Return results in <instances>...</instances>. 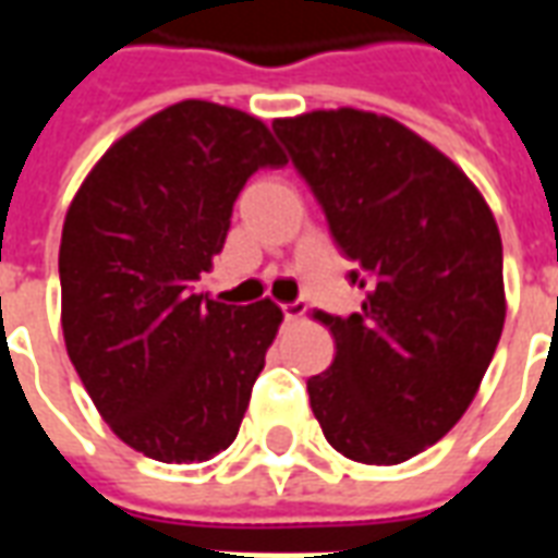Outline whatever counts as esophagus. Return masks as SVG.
Masks as SVG:
<instances>
[{"mask_svg": "<svg viewBox=\"0 0 558 558\" xmlns=\"http://www.w3.org/2000/svg\"><path fill=\"white\" fill-rule=\"evenodd\" d=\"M280 311H283V319H302L304 311H307V304H304V302H290V304H283Z\"/></svg>", "mask_w": 558, "mask_h": 558, "instance_id": "obj_1", "label": "esophagus"}]
</instances>
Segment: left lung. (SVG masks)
<instances>
[{"label": "left lung", "mask_w": 558, "mask_h": 558, "mask_svg": "<svg viewBox=\"0 0 558 558\" xmlns=\"http://www.w3.org/2000/svg\"><path fill=\"white\" fill-rule=\"evenodd\" d=\"M271 128L364 290L359 314H316L338 352L307 379L314 415L343 457L403 463L454 427L490 367L499 227L466 172L388 116L343 107Z\"/></svg>", "instance_id": "1"}]
</instances>
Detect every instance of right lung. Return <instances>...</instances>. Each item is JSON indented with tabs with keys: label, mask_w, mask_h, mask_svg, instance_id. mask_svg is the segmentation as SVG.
Instances as JSON below:
<instances>
[{
	"label": "right lung",
	"mask_w": 558,
	"mask_h": 558,
	"mask_svg": "<svg viewBox=\"0 0 558 558\" xmlns=\"http://www.w3.org/2000/svg\"><path fill=\"white\" fill-rule=\"evenodd\" d=\"M287 158L256 116L208 101L160 110L107 148L68 208L62 331L104 421L160 463L230 448L283 314L196 292L244 182Z\"/></svg>",
	"instance_id": "1"
}]
</instances>
